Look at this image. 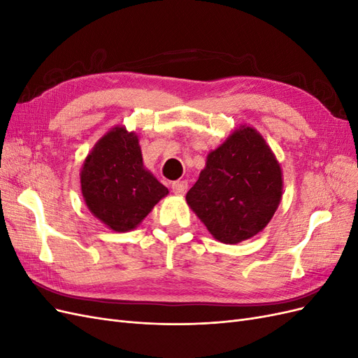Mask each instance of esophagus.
Segmentation results:
<instances>
[{
  "label": "esophagus",
  "mask_w": 358,
  "mask_h": 358,
  "mask_svg": "<svg viewBox=\"0 0 358 358\" xmlns=\"http://www.w3.org/2000/svg\"><path fill=\"white\" fill-rule=\"evenodd\" d=\"M188 189V182L187 180H176L171 183V191L175 194H179V196H182V194H185Z\"/></svg>",
  "instance_id": "34e87169"
}]
</instances>
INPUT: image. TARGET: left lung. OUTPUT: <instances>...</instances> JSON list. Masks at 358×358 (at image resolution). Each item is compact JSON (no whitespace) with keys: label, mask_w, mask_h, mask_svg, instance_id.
<instances>
[{"label":"left lung","mask_w":358,"mask_h":358,"mask_svg":"<svg viewBox=\"0 0 358 358\" xmlns=\"http://www.w3.org/2000/svg\"><path fill=\"white\" fill-rule=\"evenodd\" d=\"M282 194V173L254 128L242 127L209 154L187 201L210 234L239 243L272 220Z\"/></svg>","instance_id":"left-lung-1"}]
</instances>
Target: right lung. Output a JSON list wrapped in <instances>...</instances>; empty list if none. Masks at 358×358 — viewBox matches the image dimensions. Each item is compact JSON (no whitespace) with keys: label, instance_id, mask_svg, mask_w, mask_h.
<instances>
[{"label":"right lung","instance_id":"add662e5","mask_svg":"<svg viewBox=\"0 0 358 358\" xmlns=\"http://www.w3.org/2000/svg\"><path fill=\"white\" fill-rule=\"evenodd\" d=\"M80 183L86 206L115 231L133 230L169 194L145 170L137 136L122 127L107 133L86 157Z\"/></svg>","mask_w":358,"mask_h":358}]
</instances>
